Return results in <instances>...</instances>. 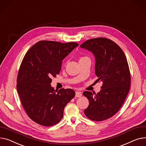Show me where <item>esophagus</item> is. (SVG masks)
I'll return each mask as SVG.
<instances>
[{
    "label": "esophagus",
    "instance_id": "esophagus-1",
    "mask_svg": "<svg viewBox=\"0 0 146 146\" xmlns=\"http://www.w3.org/2000/svg\"><path fill=\"white\" fill-rule=\"evenodd\" d=\"M82 96V93L80 91H76L75 97H81Z\"/></svg>",
    "mask_w": 146,
    "mask_h": 146
}]
</instances>
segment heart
<instances>
[{"label":"heart","mask_w":146,"mask_h":146,"mask_svg":"<svg viewBox=\"0 0 146 146\" xmlns=\"http://www.w3.org/2000/svg\"><path fill=\"white\" fill-rule=\"evenodd\" d=\"M87 57H82V58H81V59H83V58H86Z\"/></svg>","instance_id":"heart-1"}]
</instances>
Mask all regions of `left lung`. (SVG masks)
Returning a JSON list of instances; mask_svg holds the SVG:
<instances>
[{
	"mask_svg": "<svg viewBox=\"0 0 146 146\" xmlns=\"http://www.w3.org/2000/svg\"><path fill=\"white\" fill-rule=\"evenodd\" d=\"M80 47L91 51L95 56L96 82H102L97 94L83 92L90 101L84 114L93 121L106 120L120 109L130 90L131 76L127 58L120 47L105 38L87 40Z\"/></svg>",
	"mask_w": 146,
	"mask_h": 146,
	"instance_id": "8db88e82",
	"label": "left lung"
}]
</instances>
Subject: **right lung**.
Listing matches in <instances>:
<instances>
[{
  "instance_id": "right-lung-1",
  "label": "right lung",
  "mask_w": 146,
  "mask_h": 146,
  "mask_svg": "<svg viewBox=\"0 0 146 146\" xmlns=\"http://www.w3.org/2000/svg\"><path fill=\"white\" fill-rule=\"evenodd\" d=\"M79 45L41 40L25 54L17 77V91L29 117L44 126L58 123L63 117L66 105L75 96L72 89L55 90L51 77L61 69L63 59Z\"/></svg>"
}]
</instances>
